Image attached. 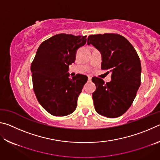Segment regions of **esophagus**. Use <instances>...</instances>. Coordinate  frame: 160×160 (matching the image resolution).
<instances>
[{
	"label": "esophagus",
	"mask_w": 160,
	"mask_h": 160,
	"mask_svg": "<svg viewBox=\"0 0 160 160\" xmlns=\"http://www.w3.org/2000/svg\"><path fill=\"white\" fill-rule=\"evenodd\" d=\"M88 80L91 81L92 80V77L91 76H88Z\"/></svg>",
	"instance_id": "esophagus-1"
}]
</instances>
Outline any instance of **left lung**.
<instances>
[{
    "label": "left lung",
    "instance_id": "1",
    "mask_svg": "<svg viewBox=\"0 0 160 160\" xmlns=\"http://www.w3.org/2000/svg\"><path fill=\"white\" fill-rule=\"evenodd\" d=\"M88 44L102 55V69L112 73L110 82L93 77L96 90L92 99L96 112L108 118L123 114L136 96L140 85L141 64L134 47L125 37L117 34L90 35Z\"/></svg>",
    "mask_w": 160,
    "mask_h": 160
}]
</instances>
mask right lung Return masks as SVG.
<instances>
[{
  "mask_svg": "<svg viewBox=\"0 0 160 160\" xmlns=\"http://www.w3.org/2000/svg\"><path fill=\"white\" fill-rule=\"evenodd\" d=\"M86 42V36L58 34L38 48L31 65L33 88L39 104L51 115L67 116L76 109L88 77L77 74L70 78L69 66Z\"/></svg>",
  "mask_w": 160,
  "mask_h": 160,
  "instance_id": "right-lung-1",
  "label": "right lung"
}]
</instances>
